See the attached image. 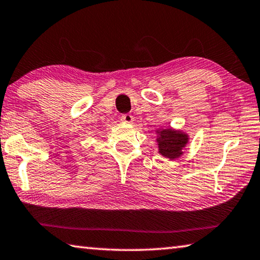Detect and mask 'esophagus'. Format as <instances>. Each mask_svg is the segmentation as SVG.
I'll list each match as a JSON object with an SVG mask.
<instances>
[{
  "label": "esophagus",
  "instance_id": "34e87169",
  "mask_svg": "<svg viewBox=\"0 0 260 260\" xmlns=\"http://www.w3.org/2000/svg\"><path fill=\"white\" fill-rule=\"evenodd\" d=\"M120 120L125 123H132L134 120V117L129 113H125V114H121Z\"/></svg>",
  "mask_w": 260,
  "mask_h": 260
}]
</instances>
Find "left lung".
<instances>
[{"label": "left lung", "instance_id": "8db88e82", "mask_svg": "<svg viewBox=\"0 0 260 260\" xmlns=\"http://www.w3.org/2000/svg\"><path fill=\"white\" fill-rule=\"evenodd\" d=\"M159 152L164 157L172 159L182 155V148L187 142L186 135L171 129H163L159 132Z\"/></svg>", "mask_w": 260, "mask_h": 260}]
</instances>
